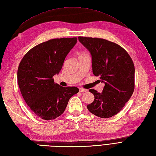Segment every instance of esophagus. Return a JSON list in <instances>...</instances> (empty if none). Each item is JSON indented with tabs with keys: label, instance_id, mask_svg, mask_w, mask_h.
I'll use <instances>...</instances> for the list:
<instances>
[{
	"label": "esophagus",
	"instance_id": "34e87169",
	"mask_svg": "<svg viewBox=\"0 0 156 156\" xmlns=\"http://www.w3.org/2000/svg\"><path fill=\"white\" fill-rule=\"evenodd\" d=\"M79 92H87V90L84 89L83 88H79Z\"/></svg>",
	"mask_w": 156,
	"mask_h": 156
}]
</instances>
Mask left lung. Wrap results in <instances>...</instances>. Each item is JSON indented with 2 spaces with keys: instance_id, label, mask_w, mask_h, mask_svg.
<instances>
[{
  "instance_id": "left-lung-1",
  "label": "left lung",
  "mask_w": 156,
  "mask_h": 156,
  "mask_svg": "<svg viewBox=\"0 0 156 156\" xmlns=\"http://www.w3.org/2000/svg\"><path fill=\"white\" fill-rule=\"evenodd\" d=\"M79 42L92 55V72L105 83L103 92L89 91L94 95L88 110L96 116L109 118L118 114L134 90L135 68L127 51L108 40L79 37Z\"/></svg>"
}]
</instances>
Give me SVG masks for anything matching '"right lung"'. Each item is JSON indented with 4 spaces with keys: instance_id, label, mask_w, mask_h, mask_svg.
<instances>
[{
    "instance_id": "add662e5",
    "label": "right lung",
    "mask_w": 156,
    "mask_h": 156,
    "mask_svg": "<svg viewBox=\"0 0 156 156\" xmlns=\"http://www.w3.org/2000/svg\"><path fill=\"white\" fill-rule=\"evenodd\" d=\"M76 43V37L42 42L27 52L19 64L17 82L21 94L34 114L42 119L60 116L71 97L79 92L78 88L62 87L53 79Z\"/></svg>"
}]
</instances>
